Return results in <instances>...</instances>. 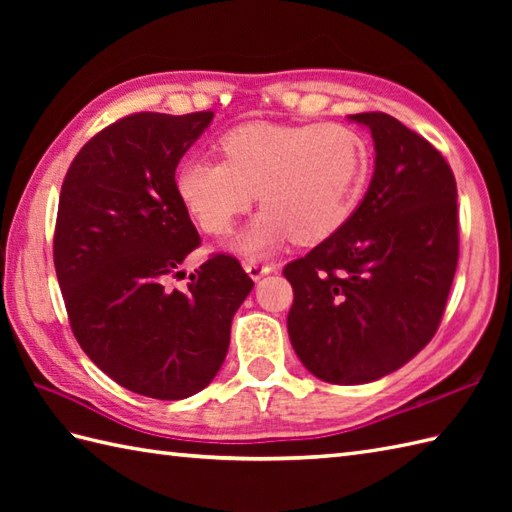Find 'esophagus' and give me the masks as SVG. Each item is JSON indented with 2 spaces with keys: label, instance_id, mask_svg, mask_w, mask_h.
Returning <instances> with one entry per match:
<instances>
[{
  "label": "esophagus",
  "instance_id": "34e87169",
  "mask_svg": "<svg viewBox=\"0 0 512 512\" xmlns=\"http://www.w3.org/2000/svg\"><path fill=\"white\" fill-rule=\"evenodd\" d=\"M244 270L253 281H259L264 275H270L275 270V264H259V262H246Z\"/></svg>",
  "mask_w": 512,
  "mask_h": 512
}]
</instances>
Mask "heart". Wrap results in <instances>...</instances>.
I'll return each mask as SVG.
<instances>
[{"instance_id": "b5f03b06", "label": "heart", "mask_w": 512, "mask_h": 512, "mask_svg": "<svg viewBox=\"0 0 512 512\" xmlns=\"http://www.w3.org/2000/svg\"><path fill=\"white\" fill-rule=\"evenodd\" d=\"M224 160L187 158L178 169L182 204L206 233H224L255 198L264 209L228 242L259 259L290 237L319 244L352 220L367 187L372 151L350 127L250 123L222 136Z\"/></svg>"}]
</instances>
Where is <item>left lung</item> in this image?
Masks as SVG:
<instances>
[{
	"label": "left lung",
	"instance_id": "left-lung-1",
	"mask_svg": "<svg viewBox=\"0 0 512 512\" xmlns=\"http://www.w3.org/2000/svg\"><path fill=\"white\" fill-rule=\"evenodd\" d=\"M347 118L372 132V182L352 220L284 277L303 367L363 385L409 363L438 330L458 268V189L440 151L394 116Z\"/></svg>",
	"mask_w": 512,
	"mask_h": 512
}]
</instances>
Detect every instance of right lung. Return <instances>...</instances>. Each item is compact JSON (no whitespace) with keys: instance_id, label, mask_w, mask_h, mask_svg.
Returning <instances> with one entry per match:
<instances>
[{"instance_id":"right-lung-1","label":"right lung","mask_w":512,"mask_h":512,"mask_svg":"<svg viewBox=\"0 0 512 512\" xmlns=\"http://www.w3.org/2000/svg\"><path fill=\"white\" fill-rule=\"evenodd\" d=\"M213 112L132 114L105 127L65 173L54 268L76 341L92 363L140 396L182 400L211 383L231 321L253 281L215 255L189 275L200 235L176 189V167Z\"/></svg>"}]
</instances>
